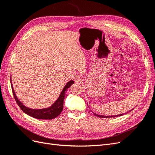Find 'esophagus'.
<instances>
[{
  "instance_id": "obj_1",
  "label": "esophagus",
  "mask_w": 155,
  "mask_h": 155,
  "mask_svg": "<svg viewBox=\"0 0 155 155\" xmlns=\"http://www.w3.org/2000/svg\"><path fill=\"white\" fill-rule=\"evenodd\" d=\"M75 81H76V83H82L83 81V78L82 77H81L79 75H77V76H76V78H75L74 79Z\"/></svg>"
}]
</instances>
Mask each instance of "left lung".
Instances as JSON below:
<instances>
[{
  "label": "left lung",
  "mask_w": 155,
  "mask_h": 155,
  "mask_svg": "<svg viewBox=\"0 0 155 155\" xmlns=\"http://www.w3.org/2000/svg\"><path fill=\"white\" fill-rule=\"evenodd\" d=\"M132 110H133V109H132ZM132 110H129V111H131ZM127 112H126V113H125V114H127ZM125 114L124 113V114H121L114 115V116H104V115H98V114L94 113V115L96 116H97V117H100V118H114V117H118V116H122V115H124V114Z\"/></svg>",
  "instance_id": "8db88e82"
}]
</instances>
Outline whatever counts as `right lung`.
Wrapping results in <instances>:
<instances>
[{"label":"right lung","mask_w":155,"mask_h":155,"mask_svg":"<svg viewBox=\"0 0 155 155\" xmlns=\"http://www.w3.org/2000/svg\"><path fill=\"white\" fill-rule=\"evenodd\" d=\"M74 83V82L72 80L69 81L63 88V91L61 92L59 97L58 98V100L55 101L54 104L48 108H45V109H33L25 106L19 100H18V98L13 90L12 80L11 86L14 98H15L17 104L19 106L21 109L25 113L37 119L51 120L56 118V117L58 116L61 113L63 109V101L65 96V93H66L67 89L71 86Z\"/></svg>","instance_id":"1"}]
</instances>
